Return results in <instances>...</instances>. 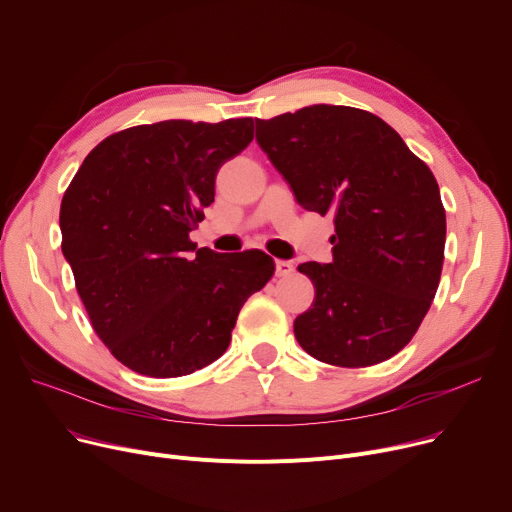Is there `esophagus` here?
<instances>
[{"instance_id":"34e87169","label":"esophagus","mask_w":512,"mask_h":512,"mask_svg":"<svg viewBox=\"0 0 512 512\" xmlns=\"http://www.w3.org/2000/svg\"><path fill=\"white\" fill-rule=\"evenodd\" d=\"M292 272H294V265L290 263V261H276V276L278 278H288V276H292Z\"/></svg>"}]
</instances>
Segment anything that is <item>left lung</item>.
I'll list each match as a JSON object with an SVG mask.
<instances>
[{
	"mask_svg": "<svg viewBox=\"0 0 512 512\" xmlns=\"http://www.w3.org/2000/svg\"><path fill=\"white\" fill-rule=\"evenodd\" d=\"M257 143L307 211L332 215V263L307 261L315 286L294 336L317 361L369 367L405 348L440 284L446 211L438 182L382 118L309 105L257 120Z\"/></svg>",
	"mask_w": 512,
	"mask_h": 512,
	"instance_id": "obj_1",
	"label": "left lung"
}]
</instances>
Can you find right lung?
<instances>
[{"instance_id": "right-lung-1", "label": "right lung", "mask_w": 512, "mask_h": 512, "mask_svg": "<svg viewBox=\"0 0 512 512\" xmlns=\"http://www.w3.org/2000/svg\"><path fill=\"white\" fill-rule=\"evenodd\" d=\"M251 141V118L132 126L72 178L62 251L93 330L128 369L180 378L220 359L238 311L274 276L263 251L222 255L188 238L218 170Z\"/></svg>"}]
</instances>
